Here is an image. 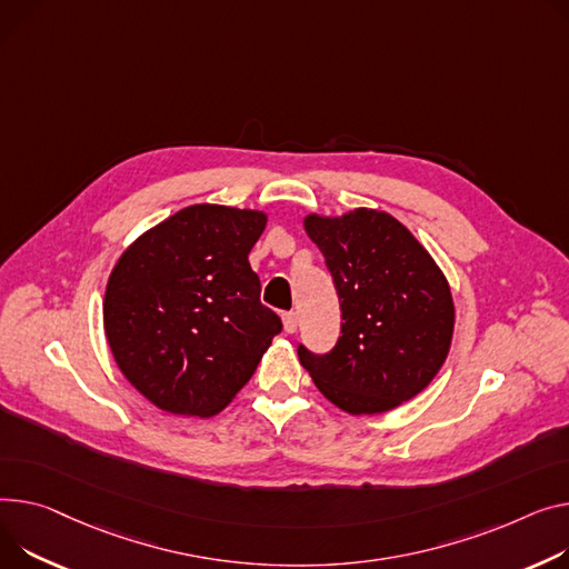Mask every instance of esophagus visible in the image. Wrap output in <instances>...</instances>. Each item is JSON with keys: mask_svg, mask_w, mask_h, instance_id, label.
I'll return each instance as SVG.
<instances>
[{"mask_svg": "<svg viewBox=\"0 0 569 569\" xmlns=\"http://www.w3.org/2000/svg\"><path fill=\"white\" fill-rule=\"evenodd\" d=\"M283 331L295 333L297 331V313H283Z\"/></svg>", "mask_w": 569, "mask_h": 569, "instance_id": "obj_1", "label": "esophagus"}]
</instances>
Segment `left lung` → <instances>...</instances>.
Returning a JSON list of instances; mask_svg holds the SVG:
<instances>
[{"label":"left lung","instance_id":"8db88e82","mask_svg":"<svg viewBox=\"0 0 569 569\" xmlns=\"http://www.w3.org/2000/svg\"><path fill=\"white\" fill-rule=\"evenodd\" d=\"M340 299V338L325 355L299 346L320 393L352 416L419 396L441 370L456 329L450 286L430 251L393 214L355 208L307 214Z\"/></svg>","mask_w":569,"mask_h":569}]
</instances>
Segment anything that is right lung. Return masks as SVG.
<instances>
[{"mask_svg": "<svg viewBox=\"0 0 569 569\" xmlns=\"http://www.w3.org/2000/svg\"><path fill=\"white\" fill-rule=\"evenodd\" d=\"M262 210L197 203L141 233L107 279L102 322L126 380L176 416L219 413L281 331L249 251Z\"/></svg>", "mask_w": 569, "mask_h": 569, "instance_id": "add662e5", "label": "right lung"}]
</instances>
